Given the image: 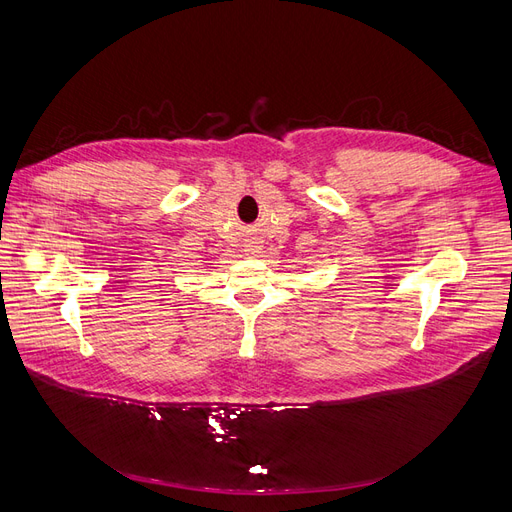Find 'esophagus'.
Segmentation results:
<instances>
[{"instance_id":"obj_1","label":"esophagus","mask_w":512,"mask_h":512,"mask_svg":"<svg viewBox=\"0 0 512 512\" xmlns=\"http://www.w3.org/2000/svg\"><path fill=\"white\" fill-rule=\"evenodd\" d=\"M245 252L247 254H256V252H260V245L258 243H247L245 245Z\"/></svg>"}]
</instances>
